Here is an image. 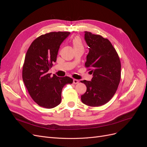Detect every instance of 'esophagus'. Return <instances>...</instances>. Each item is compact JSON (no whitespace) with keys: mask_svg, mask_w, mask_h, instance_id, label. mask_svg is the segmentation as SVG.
Instances as JSON below:
<instances>
[{"mask_svg":"<svg viewBox=\"0 0 147 147\" xmlns=\"http://www.w3.org/2000/svg\"><path fill=\"white\" fill-rule=\"evenodd\" d=\"M73 83L74 84H78L79 83V80L77 79H73Z\"/></svg>","mask_w":147,"mask_h":147,"instance_id":"1","label":"esophagus"}]
</instances>
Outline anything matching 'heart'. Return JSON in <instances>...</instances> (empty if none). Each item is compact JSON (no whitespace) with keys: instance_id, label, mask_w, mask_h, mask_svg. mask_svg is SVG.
I'll use <instances>...</instances> for the list:
<instances>
[{"instance_id":"obj_1","label":"heart","mask_w":147,"mask_h":147,"mask_svg":"<svg viewBox=\"0 0 147 147\" xmlns=\"http://www.w3.org/2000/svg\"><path fill=\"white\" fill-rule=\"evenodd\" d=\"M73 48L74 49H79V48H83V45L82 43V42L80 38L78 37H75L73 40Z\"/></svg>"}]
</instances>
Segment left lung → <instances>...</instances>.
I'll return each mask as SVG.
<instances>
[{
    "label": "left lung",
    "instance_id": "obj_1",
    "mask_svg": "<svg viewBox=\"0 0 147 147\" xmlns=\"http://www.w3.org/2000/svg\"><path fill=\"white\" fill-rule=\"evenodd\" d=\"M84 40L89 46L85 66L93 78L91 81H80L87 88L81 100L90 107L101 106L110 101L117 89L121 78L120 58L107 38L84 32Z\"/></svg>",
    "mask_w": 147,
    "mask_h": 147
}]
</instances>
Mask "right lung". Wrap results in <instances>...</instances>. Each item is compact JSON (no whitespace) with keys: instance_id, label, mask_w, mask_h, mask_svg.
Masks as SVG:
<instances>
[{"instance_id":"obj_1","label":"right lung","mask_w":147,"mask_h":147,"mask_svg":"<svg viewBox=\"0 0 147 147\" xmlns=\"http://www.w3.org/2000/svg\"><path fill=\"white\" fill-rule=\"evenodd\" d=\"M69 32H51L41 35L32 42L26 53L22 67V79L29 94L40 107L52 109L61 101L64 85L72 83L69 77L52 78L48 72L55 63L59 46Z\"/></svg>"}]
</instances>
